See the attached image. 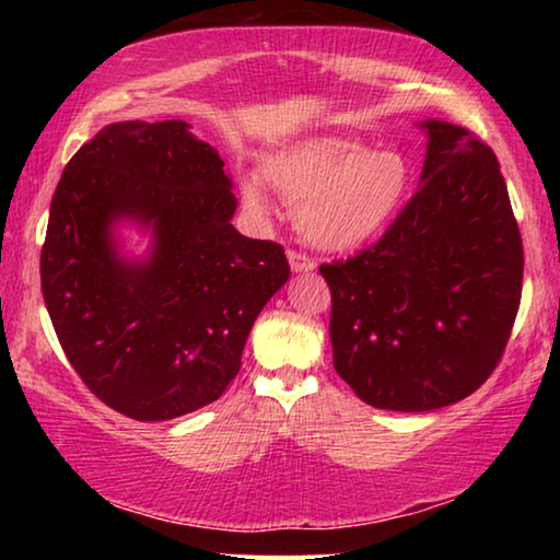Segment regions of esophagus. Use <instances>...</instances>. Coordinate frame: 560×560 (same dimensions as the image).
<instances>
[{
  "label": "esophagus",
  "instance_id": "34e87169",
  "mask_svg": "<svg viewBox=\"0 0 560 560\" xmlns=\"http://www.w3.org/2000/svg\"><path fill=\"white\" fill-rule=\"evenodd\" d=\"M289 264H291V271H296V273H308L316 269L314 259L306 257V254H301V252H293V249L289 252Z\"/></svg>",
  "mask_w": 560,
  "mask_h": 560
}]
</instances>
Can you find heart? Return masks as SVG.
<instances>
[{
    "label": "heart",
    "mask_w": 560,
    "mask_h": 560,
    "mask_svg": "<svg viewBox=\"0 0 560 560\" xmlns=\"http://www.w3.org/2000/svg\"><path fill=\"white\" fill-rule=\"evenodd\" d=\"M261 177L291 205L308 242L330 252H353L390 230L412 192V163L400 150H368L360 140L306 136L264 158ZM244 205L267 214L257 179L242 185Z\"/></svg>",
    "instance_id": "heart-1"
}]
</instances>
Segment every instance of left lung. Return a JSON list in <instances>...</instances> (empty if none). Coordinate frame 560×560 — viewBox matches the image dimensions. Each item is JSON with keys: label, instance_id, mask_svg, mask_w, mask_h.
I'll list each match as a JSON object with an SVG mask.
<instances>
[{"label": "left lung", "instance_id": "obj_1", "mask_svg": "<svg viewBox=\"0 0 560 560\" xmlns=\"http://www.w3.org/2000/svg\"><path fill=\"white\" fill-rule=\"evenodd\" d=\"M420 187L381 242L320 264L334 368L395 412L459 402L494 373L514 326L524 246L494 150L424 120Z\"/></svg>", "mask_w": 560, "mask_h": 560}]
</instances>
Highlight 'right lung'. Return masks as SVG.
Returning <instances> with one entry per match:
<instances>
[{"mask_svg": "<svg viewBox=\"0 0 560 560\" xmlns=\"http://www.w3.org/2000/svg\"><path fill=\"white\" fill-rule=\"evenodd\" d=\"M224 160L185 120L110 122L56 187L42 293L89 390L140 422L214 402L234 381L254 320L289 279L281 244L232 226ZM122 221L151 234L119 252Z\"/></svg>", "mask_w": 560, "mask_h": 560, "instance_id": "right-lung-1", "label": "right lung"}]
</instances>
